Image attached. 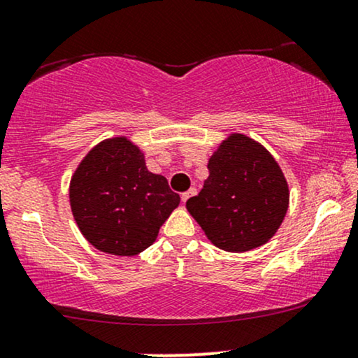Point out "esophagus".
<instances>
[{"label":"esophagus","instance_id":"34e87169","mask_svg":"<svg viewBox=\"0 0 358 358\" xmlns=\"http://www.w3.org/2000/svg\"><path fill=\"white\" fill-rule=\"evenodd\" d=\"M195 195H196L195 188H190V190H188L187 193H183V195H182V201H183V203H187L188 198H192V196H195Z\"/></svg>","mask_w":358,"mask_h":358}]
</instances>
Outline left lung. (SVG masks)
Wrapping results in <instances>:
<instances>
[{
    "instance_id": "left-lung-1",
    "label": "left lung",
    "mask_w": 358,
    "mask_h": 358,
    "mask_svg": "<svg viewBox=\"0 0 358 358\" xmlns=\"http://www.w3.org/2000/svg\"><path fill=\"white\" fill-rule=\"evenodd\" d=\"M208 178L188 212L215 247L242 253L268 242L288 210V185L260 143L234 133L208 160Z\"/></svg>"
}]
</instances>
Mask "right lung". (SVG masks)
Masks as SVG:
<instances>
[{
    "label": "right lung",
    "mask_w": 358,
    "mask_h": 358,
    "mask_svg": "<svg viewBox=\"0 0 358 358\" xmlns=\"http://www.w3.org/2000/svg\"><path fill=\"white\" fill-rule=\"evenodd\" d=\"M165 176L155 175L127 136L103 140L81 160L70 183L76 225L94 248L133 257L157 240L178 206Z\"/></svg>",
    "instance_id": "obj_1"
}]
</instances>
